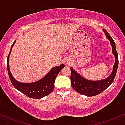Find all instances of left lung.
<instances>
[{"mask_svg": "<svg viewBox=\"0 0 125 125\" xmlns=\"http://www.w3.org/2000/svg\"><path fill=\"white\" fill-rule=\"evenodd\" d=\"M104 31L107 38L110 42L111 45L112 47V51L115 56V63L113 66V70L112 74L107 79L104 80L98 81H91L87 80L85 78L82 77L81 75L76 73L74 70L71 68V85L74 90L78 93L83 95L92 97L98 95L102 93L104 90H105L113 82L116 76V72L118 67L119 60L118 54L116 49L115 42L112 37L105 30H103Z\"/></svg>", "mask_w": 125, "mask_h": 125, "instance_id": "left-lung-1", "label": "left lung"}]
</instances>
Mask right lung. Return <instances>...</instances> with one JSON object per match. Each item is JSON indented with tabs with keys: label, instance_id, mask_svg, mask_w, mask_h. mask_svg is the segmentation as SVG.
Masks as SVG:
<instances>
[{
	"label": "right lung",
	"instance_id": "1",
	"mask_svg": "<svg viewBox=\"0 0 125 125\" xmlns=\"http://www.w3.org/2000/svg\"><path fill=\"white\" fill-rule=\"evenodd\" d=\"M15 42L16 41H15L12 44L10 52L7 59V68H8V74L13 87L25 95L32 98H41L50 94L54 89V81L57 75L62 69L65 67V65L62 64L59 66L52 68L51 71L47 73V75H46V76L38 81L33 83H20L12 76L9 66V54L11 52L12 47Z\"/></svg>",
	"mask_w": 125,
	"mask_h": 125
}]
</instances>
